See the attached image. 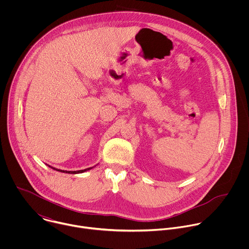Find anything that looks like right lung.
<instances>
[{"label":"right lung","mask_w":249,"mask_h":249,"mask_svg":"<svg viewBox=\"0 0 249 249\" xmlns=\"http://www.w3.org/2000/svg\"><path fill=\"white\" fill-rule=\"evenodd\" d=\"M48 165V164H47ZM49 167H51V168H53L54 170H57V171H60V172H64V173H70V174H77V173H83V172H85V171H88V170H89V169H91L92 167H94V166H92V167H89V168H86V169H82V170H75V171H72V170H61V169H58V168H55V167H53V166H51V165H48Z\"/></svg>","instance_id":"obj_1"}]
</instances>
